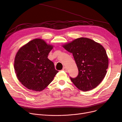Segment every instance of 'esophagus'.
Segmentation results:
<instances>
[{"label": "esophagus", "instance_id": "esophagus-1", "mask_svg": "<svg viewBox=\"0 0 122 122\" xmlns=\"http://www.w3.org/2000/svg\"><path fill=\"white\" fill-rule=\"evenodd\" d=\"M62 70H63V71H64L66 72H68V70H67V68H66V67H64L63 69H62Z\"/></svg>", "mask_w": 122, "mask_h": 122}]
</instances>
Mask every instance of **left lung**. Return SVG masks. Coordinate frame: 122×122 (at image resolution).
<instances>
[{
    "mask_svg": "<svg viewBox=\"0 0 122 122\" xmlns=\"http://www.w3.org/2000/svg\"><path fill=\"white\" fill-rule=\"evenodd\" d=\"M73 54L78 75L70 77L74 84L82 91L97 87L105 77L108 67L106 52L100 44L86 38L76 39L62 46Z\"/></svg>",
    "mask_w": 122,
    "mask_h": 122,
    "instance_id": "8db88e82",
    "label": "left lung"
}]
</instances>
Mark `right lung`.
Masks as SVG:
<instances>
[{
	"label": "right lung",
	"instance_id": "right-lung-1",
	"mask_svg": "<svg viewBox=\"0 0 122 122\" xmlns=\"http://www.w3.org/2000/svg\"><path fill=\"white\" fill-rule=\"evenodd\" d=\"M52 45L35 39L21 47L16 55L14 69L18 79L29 90L41 91L52 82L58 73L48 58Z\"/></svg>",
	"mask_w": 122,
	"mask_h": 122
}]
</instances>
